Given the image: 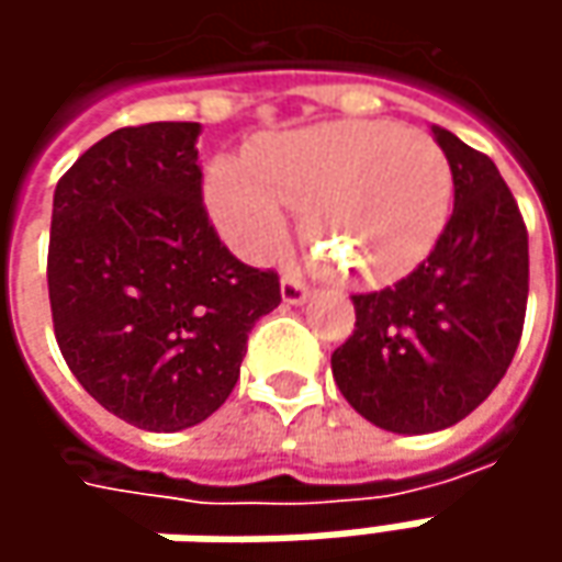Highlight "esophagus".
Instances as JSON below:
<instances>
[{"label": "esophagus", "mask_w": 562, "mask_h": 562, "mask_svg": "<svg viewBox=\"0 0 562 562\" xmlns=\"http://www.w3.org/2000/svg\"><path fill=\"white\" fill-rule=\"evenodd\" d=\"M281 296H284V303H288V306H300V303H306L310 288H306L300 278H291V274H288V278L281 281Z\"/></svg>", "instance_id": "34e87169"}]
</instances>
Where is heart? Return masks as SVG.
<instances>
[{
    "instance_id": "b5f03b06",
    "label": "heart",
    "mask_w": 562,
    "mask_h": 562,
    "mask_svg": "<svg viewBox=\"0 0 562 562\" xmlns=\"http://www.w3.org/2000/svg\"><path fill=\"white\" fill-rule=\"evenodd\" d=\"M205 203L227 240L252 259L281 244L284 203L306 209L310 237L344 274L384 281L438 244L453 175L428 134L391 121H328L262 140L252 165L215 159Z\"/></svg>"
}]
</instances>
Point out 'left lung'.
I'll return each instance as SVG.
<instances>
[{
    "label": "left lung",
    "mask_w": 562,
    "mask_h": 562,
    "mask_svg": "<svg viewBox=\"0 0 562 562\" xmlns=\"http://www.w3.org/2000/svg\"><path fill=\"white\" fill-rule=\"evenodd\" d=\"M453 175V215L419 269L357 293L331 372L362 419L428 435L465 419L507 375L529 300V231L485 153L431 127Z\"/></svg>",
    "instance_id": "left-lung-1"
}]
</instances>
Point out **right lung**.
<instances>
[{"label":"right lung","mask_w":562,"mask_h":562,"mask_svg":"<svg viewBox=\"0 0 562 562\" xmlns=\"http://www.w3.org/2000/svg\"><path fill=\"white\" fill-rule=\"evenodd\" d=\"M196 121L121 127L55 187L49 306L83 391L146 431L209 419L240 378L252 325L281 303L203 205Z\"/></svg>","instance_id":"1"}]
</instances>
